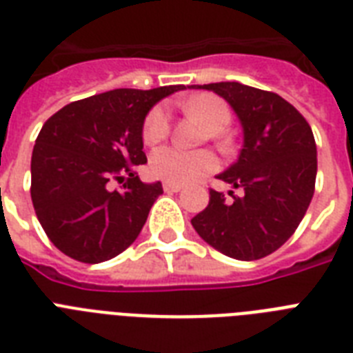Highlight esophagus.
<instances>
[{
    "instance_id": "34e87169",
    "label": "esophagus",
    "mask_w": 353,
    "mask_h": 353,
    "mask_svg": "<svg viewBox=\"0 0 353 353\" xmlns=\"http://www.w3.org/2000/svg\"><path fill=\"white\" fill-rule=\"evenodd\" d=\"M181 188H183L181 183H168V181L163 183V190H165V192H179Z\"/></svg>"
}]
</instances>
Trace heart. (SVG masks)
I'll list each match as a JSON object with an SVG mask.
<instances>
[{
    "mask_svg": "<svg viewBox=\"0 0 353 353\" xmlns=\"http://www.w3.org/2000/svg\"><path fill=\"white\" fill-rule=\"evenodd\" d=\"M183 108L190 115L198 117L209 128L210 139L223 150L231 148V137L225 133V128L231 124V108L221 97L214 93H199V95L183 102ZM170 133V115L163 104H157L146 113L143 122V141L150 146L165 141ZM218 165V159L209 150H187L176 146H165L155 150L150 157V172L159 179L168 183H187L190 179L212 172Z\"/></svg>",
    "mask_w": 353,
    "mask_h": 353,
    "instance_id": "b5f03b06",
    "label": "heart"
}]
</instances>
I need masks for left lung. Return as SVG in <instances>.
Segmentation results:
<instances>
[{
    "instance_id": "obj_1",
    "label": "left lung",
    "mask_w": 353,
    "mask_h": 353,
    "mask_svg": "<svg viewBox=\"0 0 353 353\" xmlns=\"http://www.w3.org/2000/svg\"><path fill=\"white\" fill-rule=\"evenodd\" d=\"M194 88V85H192ZM223 97L243 126V146L218 179L240 188L225 196L210 188L209 205L192 227L209 245L236 260H258L290 240L315 192L317 146L307 121L273 91L240 82L198 85Z\"/></svg>"
}]
</instances>
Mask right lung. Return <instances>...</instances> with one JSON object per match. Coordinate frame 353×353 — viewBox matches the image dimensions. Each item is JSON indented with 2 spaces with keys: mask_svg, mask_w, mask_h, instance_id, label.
<instances>
[{
  "mask_svg": "<svg viewBox=\"0 0 353 353\" xmlns=\"http://www.w3.org/2000/svg\"><path fill=\"white\" fill-rule=\"evenodd\" d=\"M185 90H113L74 101L46 121L30 159V198L57 249L84 263L106 262L132 245L161 183L139 179L143 122L155 102ZM112 179L119 191L107 187Z\"/></svg>",
  "mask_w": 353,
  "mask_h": 353,
  "instance_id": "right-lung-1",
  "label": "right lung"
}]
</instances>
